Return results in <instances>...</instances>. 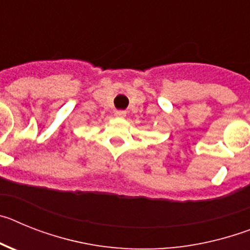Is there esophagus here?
Returning a JSON list of instances; mask_svg holds the SVG:
<instances>
[{
  "instance_id": "esophagus-1",
  "label": "esophagus",
  "mask_w": 250,
  "mask_h": 250,
  "mask_svg": "<svg viewBox=\"0 0 250 250\" xmlns=\"http://www.w3.org/2000/svg\"><path fill=\"white\" fill-rule=\"evenodd\" d=\"M114 115L116 116V118H120V119H124L125 116H126V111H123V110H118V111H115Z\"/></svg>"
}]
</instances>
